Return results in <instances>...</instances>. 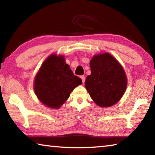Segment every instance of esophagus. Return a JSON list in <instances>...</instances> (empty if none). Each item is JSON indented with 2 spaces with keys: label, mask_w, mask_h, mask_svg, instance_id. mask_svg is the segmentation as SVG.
I'll return each instance as SVG.
<instances>
[{
  "label": "esophagus",
  "mask_w": 155,
  "mask_h": 155,
  "mask_svg": "<svg viewBox=\"0 0 155 155\" xmlns=\"http://www.w3.org/2000/svg\"><path fill=\"white\" fill-rule=\"evenodd\" d=\"M81 79H82V82H83V83H85V77H84V76H81Z\"/></svg>",
  "instance_id": "34e87169"
}]
</instances>
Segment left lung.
<instances>
[{"label": "left lung", "instance_id": "8db88e82", "mask_svg": "<svg viewBox=\"0 0 155 155\" xmlns=\"http://www.w3.org/2000/svg\"><path fill=\"white\" fill-rule=\"evenodd\" d=\"M91 74L85 86L97 105L109 107L116 104L125 93L127 77L119 61L109 52L94 55L90 62Z\"/></svg>", "mask_w": 155, "mask_h": 155}]
</instances>
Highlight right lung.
Masks as SVG:
<instances>
[{
	"label": "right lung",
	"instance_id": "add662e5",
	"mask_svg": "<svg viewBox=\"0 0 155 155\" xmlns=\"http://www.w3.org/2000/svg\"><path fill=\"white\" fill-rule=\"evenodd\" d=\"M82 84L74 75L64 55L53 53L41 64L35 75L33 88L41 103L52 109H59L69 98L70 93Z\"/></svg>",
	"mask_w": 155,
	"mask_h": 155
}]
</instances>
